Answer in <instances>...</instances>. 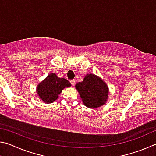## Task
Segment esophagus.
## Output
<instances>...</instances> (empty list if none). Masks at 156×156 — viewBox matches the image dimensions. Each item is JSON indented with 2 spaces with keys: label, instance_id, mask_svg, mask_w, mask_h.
Instances as JSON below:
<instances>
[{
  "label": "esophagus",
  "instance_id": "34e87169",
  "mask_svg": "<svg viewBox=\"0 0 156 156\" xmlns=\"http://www.w3.org/2000/svg\"><path fill=\"white\" fill-rule=\"evenodd\" d=\"M70 83H71V84H72V85L73 86L75 84V80H72L70 81Z\"/></svg>",
  "mask_w": 156,
  "mask_h": 156
}]
</instances>
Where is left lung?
Returning <instances> with one entry per match:
<instances>
[{
	"label": "left lung",
	"mask_w": 156,
	"mask_h": 156,
	"mask_svg": "<svg viewBox=\"0 0 156 156\" xmlns=\"http://www.w3.org/2000/svg\"><path fill=\"white\" fill-rule=\"evenodd\" d=\"M83 104L90 109H96L106 104L109 87L101 78L93 73L87 74L82 82L76 84Z\"/></svg>",
	"instance_id": "left-lung-1"
}]
</instances>
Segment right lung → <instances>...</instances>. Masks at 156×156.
Segmentation results:
<instances>
[{
    "label": "right lung",
    "mask_w": 156,
    "mask_h": 156,
    "mask_svg": "<svg viewBox=\"0 0 156 156\" xmlns=\"http://www.w3.org/2000/svg\"><path fill=\"white\" fill-rule=\"evenodd\" d=\"M69 87L71 83L67 79L58 78L55 73H51L37 85L36 92L44 103H51L58 99L63 89Z\"/></svg>",
    "instance_id": "obj_1"
}]
</instances>
